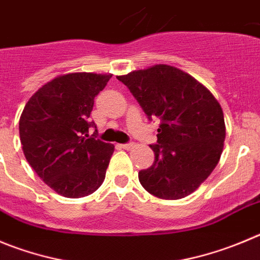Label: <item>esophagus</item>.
I'll return each instance as SVG.
<instances>
[{"mask_svg":"<svg viewBox=\"0 0 260 260\" xmlns=\"http://www.w3.org/2000/svg\"><path fill=\"white\" fill-rule=\"evenodd\" d=\"M133 146H135V144H132V142H131V144H123V145H120V147H122V149H124V150H131Z\"/></svg>","mask_w":260,"mask_h":260,"instance_id":"esophagus-1","label":"esophagus"}]
</instances>
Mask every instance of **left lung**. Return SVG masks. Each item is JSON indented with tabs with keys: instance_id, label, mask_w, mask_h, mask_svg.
Returning <instances> with one entry per match:
<instances>
[{
	"instance_id": "1",
	"label": "left lung",
	"mask_w": 260,
	"mask_h": 260,
	"mask_svg": "<svg viewBox=\"0 0 260 260\" xmlns=\"http://www.w3.org/2000/svg\"><path fill=\"white\" fill-rule=\"evenodd\" d=\"M147 118L160 119L155 160L138 173L142 187L166 200L192 193L217 167L225 138L224 116L212 92L171 65L118 75Z\"/></svg>"
}]
</instances>
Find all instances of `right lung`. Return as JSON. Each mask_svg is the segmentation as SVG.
<instances>
[{"mask_svg": "<svg viewBox=\"0 0 260 260\" xmlns=\"http://www.w3.org/2000/svg\"><path fill=\"white\" fill-rule=\"evenodd\" d=\"M113 74L69 73L43 84L19 120L24 155L46 185L65 198H83L103 185L114 145L89 136L94 97ZM96 132V131H94Z\"/></svg>", "mask_w": 260, "mask_h": 260, "instance_id": "1", "label": "right lung"}]
</instances>
